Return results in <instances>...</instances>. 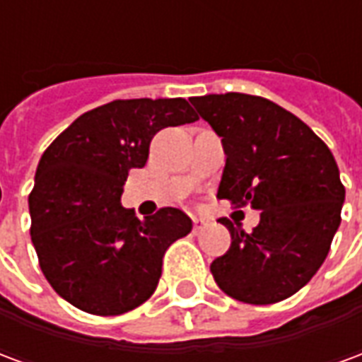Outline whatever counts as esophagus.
Instances as JSON below:
<instances>
[{
	"label": "esophagus",
	"mask_w": 362,
	"mask_h": 362,
	"mask_svg": "<svg viewBox=\"0 0 362 362\" xmlns=\"http://www.w3.org/2000/svg\"><path fill=\"white\" fill-rule=\"evenodd\" d=\"M205 227H207V221H205V219H194V233H196V235H199V233H202Z\"/></svg>",
	"instance_id": "obj_1"
}]
</instances>
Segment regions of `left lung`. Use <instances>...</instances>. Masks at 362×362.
Returning a JSON list of instances; mask_svg holds the SVG:
<instances>
[{
  "label": "left lung",
  "instance_id": "obj_1",
  "mask_svg": "<svg viewBox=\"0 0 362 362\" xmlns=\"http://www.w3.org/2000/svg\"><path fill=\"white\" fill-rule=\"evenodd\" d=\"M189 100L227 155L217 197L262 211L252 233L219 219L230 248L211 264L215 283L240 303L285 300L318 272L341 223L345 188L334 155L267 98L225 93Z\"/></svg>",
  "mask_w": 362,
  "mask_h": 362
}]
</instances>
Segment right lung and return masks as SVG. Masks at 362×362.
Here are the masks:
<instances>
[{"label": "right lung", "mask_w": 362, "mask_h": 362, "mask_svg": "<svg viewBox=\"0 0 362 362\" xmlns=\"http://www.w3.org/2000/svg\"><path fill=\"white\" fill-rule=\"evenodd\" d=\"M184 98L112 100L85 112L50 143L28 196L30 238L52 288L75 308L118 316L157 288L166 248L192 230L176 207L139 221L119 204L151 139L196 122Z\"/></svg>", "instance_id": "1"}]
</instances>
